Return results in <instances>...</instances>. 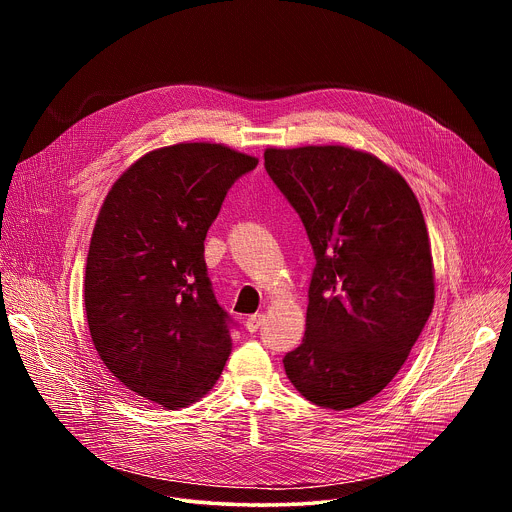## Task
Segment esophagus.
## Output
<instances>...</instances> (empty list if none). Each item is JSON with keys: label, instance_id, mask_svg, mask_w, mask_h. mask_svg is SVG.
Segmentation results:
<instances>
[{"label": "esophagus", "instance_id": "esophagus-1", "mask_svg": "<svg viewBox=\"0 0 512 512\" xmlns=\"http://www.w3.org/2000/svg\"><path fill=\"white\" fill-rule=\"evenodd\" d=\"M263 324V314H255V316H249L247 320H245V330L247 332H257L259 330V326Z\"/></svg>", "mask_w": 512, "mask_h": 512}]
</instances>
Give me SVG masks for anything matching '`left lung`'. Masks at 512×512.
<instances>
[{"label": "left lung", "instance_id": "obj_1", "mask_svg": "<svg viewBox=\"0 0 512 512\" xmlns=\"http://www.w3.org/2000/svg\"><path fill=\"white\" fill-rule=\"evenodd\" d=\"M265 170L316 257L306 338L283 356L285 375L318 407L367 403L399 373L433 310L419 202L399 172L344 145L269 148Z\"/></svg>", "mask_w": 512, "mask_h": 512}]
</instances>
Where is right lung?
<instances>
[{"label":"right lung","mask_w":512,"mask_h":512,"mask_svg":"<svg viewBox=\"0 0 512 512\" xmlns=\"http://www.w3.org/2000/svg\"><path fill=\"white\" fill-rule=\"evenodd\" d=\"M259 164L218 143L139 158L109 190L93 231L85 310L113 377L168 409L206 395L231 354L204 239L231 186Z\"/></svg>","instance_id":"obj_1"}]
</instances>
